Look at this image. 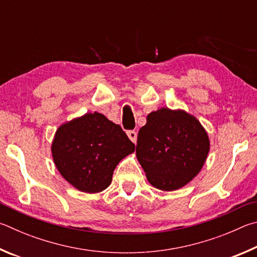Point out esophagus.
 <instances>
[{
  "label": "esophagus",
  "mask_w": 257,
  "mask_h": 257,
  "mask_svg": "<svg viewBox=\"0 0 257 257\" xmlns=\"http://www.w3.org/2000/svg\"><path fill=\"white\" fill-rule=\"evenodd\" d=\"M127 137L130 138V140L136 143L138 139V133L134 130H131V131H127Z\"/></svg>",
  "instance_id": "obj_1"
}]
</instances>
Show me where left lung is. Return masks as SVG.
<instances>
[{
    "label": "left lung",
    "mask_w": 257,
    "mask_h": 257,
    "mask_svg": "<svg viewBox=\"0 0 257 257\" xmlns=\"http://www.w3.org/2000/svg\"><path fill=\"white\" fill-rule=\"evenodd\" d=\"M209 149L208 134L194 116L160 108L139 131L137 157L152 186L175 191L200 173Z\"/></svg>",
    "instance_id": "1"
}]
</instances>
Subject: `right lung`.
Masks as SVG:
<instances>
[{
	"instance_id": "1",
	"label": "right lung",
	"mask_w": 257,
	"mask_h": 257,
	"mask_svg": "<svg viewBox=\"0 0 257 257\" xmlns=\"http://www.w3.org/2000/svg\"><path fill=\"white\" fill-rule=\"evenodd\" d=\"M134 150L136 146L120 126L97 111L61 125L52 145L58 172L85 193L109 186L117 164Z\"/></svg>"
}]
</instances>
